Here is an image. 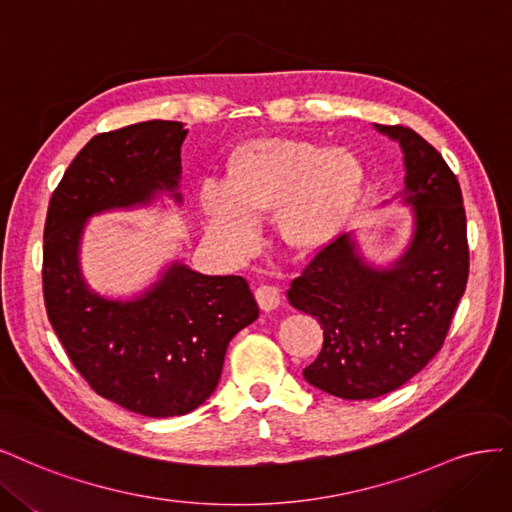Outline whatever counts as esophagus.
Listing matches in <instances>:
<instances>
[{"label": "esophagus", "instance_id": "obj_1", "mask_svg": "<svg viewBox=\"0 0 512 512\" xmlns=\"http://www.w3.org/2000/svg\"><path fill=\"white\" fill-rule=\"evenodd\" d=\"M255 298L259 302V308L261 310H276L280 306V289L274 287V285H261L257 291H255Z\"/></svg>", "mask_w": 512, "mask_h": 512}]
</instances>
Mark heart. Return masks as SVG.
<instances>
[{"instance_id":"heart-1","label":"heart","mask_w":512,"mask_h":512,"mask_svg":"<svg viewBox=\"0 0 512 512\" xmlns=\"http://www.w3.org/2000/svg\"><path fill=\"white\" fill-rule=\"evenodd\" d=\"M361 191L364 168L344 148L257 138L229 155L225 180H204L197 200L210 244L227 257H242L257 236L255 219L270 210L287 246L319 249L349 221Z\"/></svg>"}]
</instances>
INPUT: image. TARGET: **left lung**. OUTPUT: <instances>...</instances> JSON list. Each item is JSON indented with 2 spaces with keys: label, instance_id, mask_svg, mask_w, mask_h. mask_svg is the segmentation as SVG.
Instances as JSON below:
<instances>
[{
  "label": "left lung",
  "instance_id": "8db88e82",
  "mask_svg": "<svg viewBox=\"0 0 512 512\" xmlns=\"http://www.w3.org/2000/svg\"><path fill=\"white\" fill-rule=\"evenodd\" d=\"M404 153L402 202L415 232L389 268H376L344 234L325 244L291 283L293 308L317 317L323 349L304 378L344 400L402 387L442 349L468 283L466 210L455 174L404 125H374Z\"/></svg>",
  "mask_w": 512,
  "mask_h": 512
}]
</instances>
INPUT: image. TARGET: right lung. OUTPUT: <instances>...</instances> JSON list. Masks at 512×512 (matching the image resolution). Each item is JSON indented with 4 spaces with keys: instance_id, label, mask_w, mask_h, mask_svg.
<instances>
[{
    "instance_id": "add662e5",
    "label": "right lung",
    "mask_w": 512,
    "mask_h": 512,
    "mask_svg": "<svg viewBox=\"0 0 512 512\" xmlns=\"http://www.w3.org/2000/svg\"><path fill=\"white\" fill-rule=\"evenodd\" d=\"M187 127L144 121L87 142L53 191L44 225L46 315L74 368L102 398L144 417H178L204 404L227 344L259 317L242 276H206L174 261L134 300H108L80 272V238L93 214L180 204Z\"/></svg>"
}]
</instances>
